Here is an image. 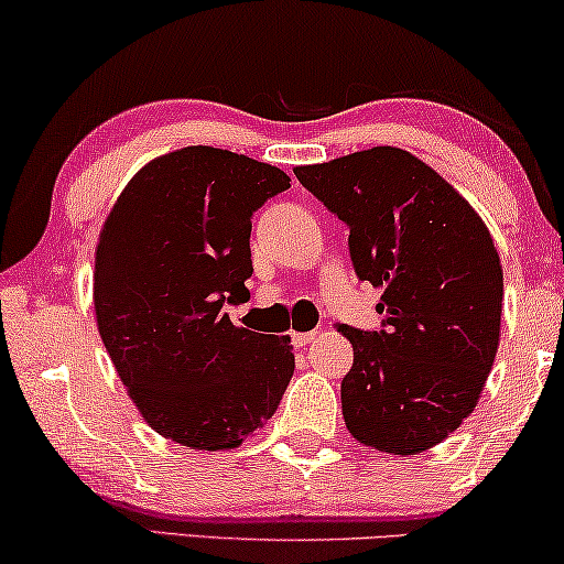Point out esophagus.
<instances>
[{
	"instance_id": "1",
	"label": "esophagus",
	"mask_w": 564,
	"mask_h": 564,
	"mask_svg": "<svg viewBox=\"0 0 564 564\" xmlns=\"http://www.w3.org/2000/svg\"><path fill=\"white\" fill-rule=\"evenodd\" d=\"M315 338H318V334H315V330H295V334H292V344H295L297 349H303V346L313 344Z\"/></svg>"
}]
</instances>
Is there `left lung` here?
<instances>
[{"instance_id": "obj_1", "label": "left lung", "mask_w": 564, "mask_h": 564, "mask_svg": "<svg viewBox=\"0 0 564 564\" xmlns=\"http://www.w3.org/2000/svg\"><path fill=\"white\" fill-rule=\"evenodd\" d=\"M349 226L359 280L382 290V330L338 326L354 346L341 411L359 444L419 454L475 411L500 344L503 267L475 207L395 145L295 166Z\"/></svg>"}]
</instances>
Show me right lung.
<instances>
[{
    "label": "right lung",
    "mask_w": 564,
    "mask_h": 564,
    "mask_svg": "<svg viewBox=\"0 0 564 564\" xmlns=\"http://www.w3.org/2000/svg\"><path fill=\"white\" fill-rule=\"evenodd\" d=\"M288 187L264 161L187 145L149 161L99 230V336L143 421L189 449L241 446L295 372L290 336L223 313L249 297L253 210Z\"/></svg>",
    "instance_id": "1"
}]
</instances>
